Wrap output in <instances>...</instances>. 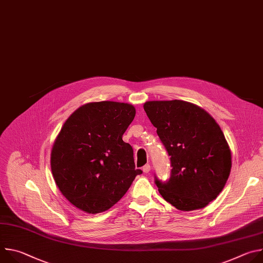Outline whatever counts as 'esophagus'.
Returning <instances> with one entry per match:
<instances>
[{"instance_id": "esophagus-1", "label": "esophagus", "mask_w": 263, "mask_h": 263, "mask_svg": "<svg viewBox=\"0 0 263 263\" xmlns=\"http://www.w3.org/2000/svg\"><path fill=\"white\" fill-rule=\"evenodd\" d=\"M149 171H151V166H149V164H145L143 167H142V172L144 174H147Z\"/></svg>"}]
</instances>
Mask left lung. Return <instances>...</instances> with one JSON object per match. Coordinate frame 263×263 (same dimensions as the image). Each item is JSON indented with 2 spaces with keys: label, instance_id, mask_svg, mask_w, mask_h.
I'll return each instance as SVG.
<instances>
[{
  "label": "left lung",
  "instance_id": "8db88e82",
  "mask_svg": "<svg viewBox=\"0 0 263 263\" xmlns=\"http://www.w3.org/2000/svg\"><path fill=\"white\" fill-rule=\"evenodd\" d=\"M143 109L171 156L167 181L155 177L162 198L182 211L216 199L231 172V151L215 120L185 101H148Z\"/></svg>",
  "mask_w": 263,
  "mask_h": 263
}]
</instances>
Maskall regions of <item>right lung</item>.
Segmentation results:
<instances>
[{
	"mask_svg": "<svg viewBox=\"0 0 263 263\" xmlns=\"http://www.w3.org/2000/svg\"><path fill=\"white\" fill-rule=\"evenodd\" d=\"M134 117L131 104L103 101L81 106L65 121L52 147L51 168L73 206L91 214L106 211L142 173L123 140Z\"/></svg>",
	"mask_w": 263,
	"mask_h": 263,
	"instance_id": "right-lung-1",
	"label": "right lung"
}]
</instances>
